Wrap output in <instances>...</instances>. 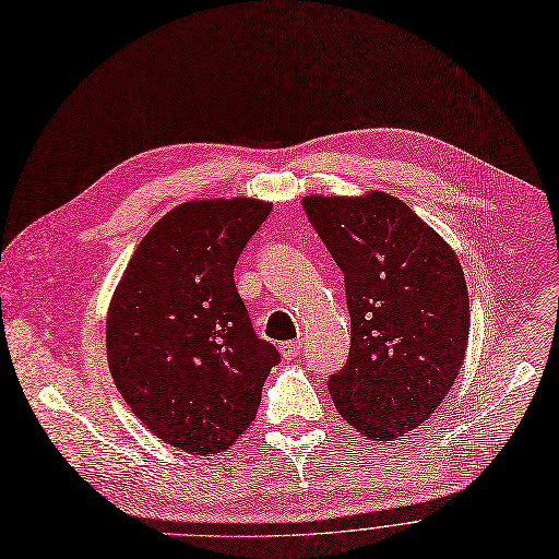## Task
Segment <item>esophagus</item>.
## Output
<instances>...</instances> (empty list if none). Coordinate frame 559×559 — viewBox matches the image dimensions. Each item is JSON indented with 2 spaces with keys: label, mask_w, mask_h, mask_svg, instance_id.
<instances>
[{
  "label": "esophagus",
  "mask_w": 559,
  "mask_h": 559,
  "mask_svg": "<svg viewBox=\"0 0 559 559\" xmlns=\"http://www.w3.org/2000/svg\"><path fill=\"white\" fill-rule=\"evenodd\" d=\"M281 354L285 359H296L298 354H300V349H302V343L300 341H287V343H281Z\"/></svg>",
  "instance_id": "obj_1"
}]
</instances>
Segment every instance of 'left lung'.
Here are the masks:
<instances>
[{"mask_svg":"<svg viewBox=\"0 0 559 559\" xmlns=\"http://www.w3.org/2000/svg\"><path fill=\"white\" fill-rule=\"evenodd\" d=\"M302 207L345 276L349 357L328 390L354 430L392 441L428 421L462 370L471 332L462 263L385 191L306 195Z\"/></svg>","mask_w":559,"mask_h":559,"instance_id":"left-lung-1","label":"left lung"}]
</instances>
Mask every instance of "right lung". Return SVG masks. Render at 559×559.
Segmentation results:
<instances>
[{"mask_svg": "<svg viewBox=\"0 0 559 559\" xmlns=\"http://www.w3.org/2000/svg\"><path fill=\"white\" fill-rule=\"evenodd\" d=\"M257 198L189 200L138 249L107 312L109 370L133 415L191 454L227 450L257 419L278 349L253 334L234 283L270 216Z\"/></svg>", "mask_w": 559, "mask_h": 559, "instance_id": "add662e5", "label": "right lung"}]
</instances>
